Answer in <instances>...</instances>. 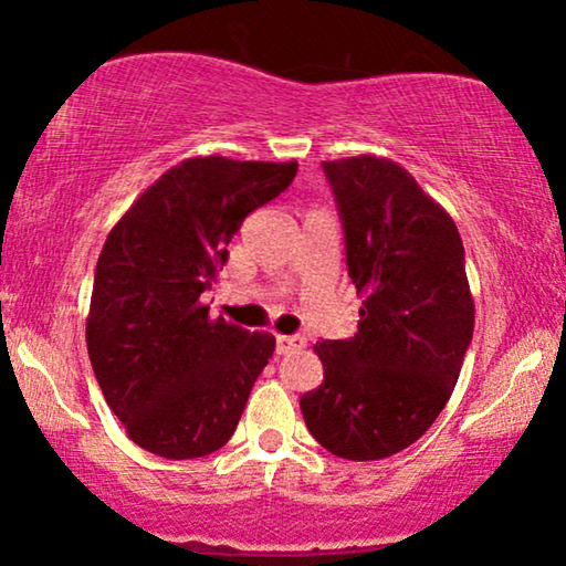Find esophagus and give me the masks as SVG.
Instances as JSON below:
<instances>
[{"label": "esophagus", "mask_w": 566, "mask_h": 566, "mask_svg": "<svg viewBox=\"0 0 566 566\" xmlns=\"http://www.w3.org/2000/svg\"><path fill=\"white\" fill-rule=\"evenodd\" d=\"M306 339L298 337V335H277L275 337V353L277 355H289L291 350H298V347H304Z\"/></svg>", "instance_id": "34e87169"}]
</instances>
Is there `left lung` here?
<instances>
[{"label": "left lung", "mask_w": 566, "mask_h": 566, "mask_svg": "<svg viewBox=\"0 0 566 566\" xmlns=\"http://www.w3.org/2000/svg\"><path fill=\"white\" fill-rule=\"evenodd\" d=\"M345 231L358 332L314 345L319 389L301 397L329 453L378 461L412 446L443 412L474 335L463 244L451 216L384 157L324 161Z\"/></svg>", "instance_id": "left-lung-1"}]
</instances>
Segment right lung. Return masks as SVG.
<instances>
[{"label": "right lung", "instance_id": "add662e5", "mask_svg": "<svg viewBox=\"0 0 566 566\" xmlns=\"http://www.w3.org/2000/svg\"><path fill=\"white\" fill-rule=\"evenodd\" d=\"M296 169V161L185 159L107 234L87 350L107 407L144 451L200 459L234 436L275 337L211 319L200 293L242 221L281 196Z\"/></svg>", "mask_w": 566, "mask_h": 566}]
</instances>
